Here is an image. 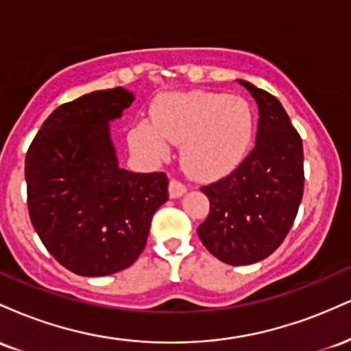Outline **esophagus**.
I'll return each instance as SVG.
<instances>
[{
  "label": "esophagus",
  "mask_w": 351,
  "mask_h": 351,
  "mask_svg": "<svg viewBox=\"0 0 351 351\" xmlns=\"http://www.w3.org/2000/svg\"><path fill=\"white\" fill-rule=\"evenodd\" d=\"M168 193H170V198H180V196H183L186 193V186L183 183H180L178 180H170Z\"/></svg>",
  "instance_id": "34e87169"
}]
</instances>
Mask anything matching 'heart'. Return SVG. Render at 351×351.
<instances>
[{"label": "heart", "instance_id": "1", "mask_svg": "<svg viewBox=\"0 0 351 351\" xmlns=\"http://www.w3.org/2000/svg\"><path fill=\"white\" fill-rule=\"evenodd\" d=\"M254 112L241 95L189 90L163 94L152 106V123L132 130L135 148L165 156L168 142L180 145V160L189 175L217 178L244 160L254 138Z\"/></svg>", "mask_w": 351, "mask_h": 351}]
</instances>
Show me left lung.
<instances>
[{"mask_svg":"<svg viewBox=\"0 0 351 351\" xmlns=\"http://www.w3.org/2000/svg\"><path fill=\"white\" fill-rule=\"evenodd\" d=\"M259 108L256 147L236 171L203 186L209 215L198 236L229 265H249L276 251L291 231L304 195V148L282 104L237 79Z\"/></svg>","mask_w":351,"mask_h":351,"instance_id":"8db88e82","label":"left lung"}]
</instances>
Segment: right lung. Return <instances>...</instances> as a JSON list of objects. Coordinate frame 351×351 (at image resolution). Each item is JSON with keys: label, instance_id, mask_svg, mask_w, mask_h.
I'll use <instances>...</instances> for the list:
<instances>
[{"label": "right lung", "instance_id": "add662e5", "mask_svg": "<svg viewBox=\"0 0 351 351\" xmlns=\"http://www.w3.org/2000/svg\"><path fill=\"white\" fill-rule=\"evenodd\" d=\"M135 94L94 90L56 108L26 155L31 223L52 256L84 277L130 267L143 251L152 217L168 199L165 173L120 168L110 122Z\"/></svg>", "mask_w": 351, "mask_h": 351}]
</instances>
